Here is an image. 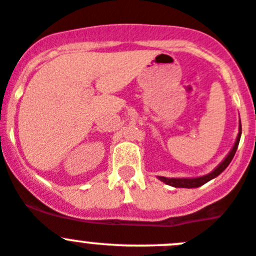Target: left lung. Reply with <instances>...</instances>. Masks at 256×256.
Masks as SVG:
<instances>
[{"instance_id": "1", "label": "left lung", "mask_w": 256, "mask_h": 256, "mask_svg": "<svg viewBox=\"0 0 256 256\" xmlns=\"http://www.w3.org/2000/svg\"><path fill=\"white\" fill-rule=\"evenodd\" d=\"M240 138H241V121H238V138H236V142L234 144L232 149L230 150L226 158L211 173L206 174V176H197V178H166V176H158L159 180L164 182L166 184L172 186V187H176V188H198L200 186H204V183L210 182L211 179L216 178L222 172L225 170L226 168L228 166V164L231 163L232 160L234 155H235L236 150H238V142H240Z\"/></svg>"}]
</instances>
